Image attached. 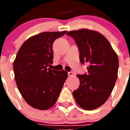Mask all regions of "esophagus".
<instances>
[{
  "label": "esophagus",
  "instance_id": "obj_1",
  "mask_svg": "<svg viewBox=\"0 0 130 130\" xmlns=\"http://www.w3.org/2000/svg\"><path fill=\"white\" fill-rule=\"evenodd\" d=\"M68 75H69V77H72V76L73 75V73L72 72H68Z\"/></svg>",
  "mask_w": 130,
  "mask_h": 130
}]
</instances>
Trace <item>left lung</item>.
I'll list each match as a JSON object with an SVG mask.
<instances>
[{
    "mask_svg": "<svg viewBox=\"0 0 130 130\" xmlns=\"http://www.w3.org/2000/svg\"><path fill=\"white\" fill-rule=\"evenodd\" d=\"M67 35L72 37L78 46L80 61L89 65L87 75H77L80 86L73 91V96L84 109H95L106 103L115 87L118 57L108 40L98 31L81 29Z\"/></svg>",
    "mask_w": 130,
    "mask_h": 130,
    "instance_id": "left-lung-1",
    "label": "left lung"
}]
</instances>
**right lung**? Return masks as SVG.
<instances>
[{
    "instance_id": "add662e5",
    "label": "right lung",
    "mask_w": 130,
    "mask_h": 130,
    "mask_svg": "<svg viewBox=\"0 0 130 130\" xmlns=\"http://www.w3.org/2000/svg\"><path fill=\"white\" fill-rule=\"evenodd\" d=\"M66 32L48 31L31 36L17 53L13 62L15 82L25 101L33 108L46 110L52 107L67 78L65 70L48 69L53 63V42Z\"/></svg>"
}]
</instances>
